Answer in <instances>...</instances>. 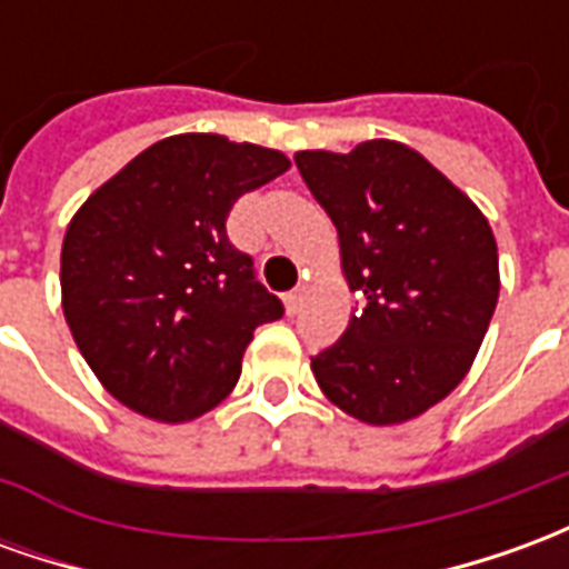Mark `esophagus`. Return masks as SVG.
I'll use <instances>...</instances> for the list:
<instances>
[{
  "label": "esophagus",
  "mask_w": 569,
  "mask_h": 569,
  "mask_svg": "<svg viewBox=\"0 0 569 569\" xmlns=\"http://www.w3.org/2000/svg\"><path fill=\"white\" fill-rule=\"evenodd\" d=\"M301 305H305V292H289V296L283 298V308L289 317H296L298 310H301Z\"/></svg>",
  "instance_id": "obj_1"
}]
</instances>
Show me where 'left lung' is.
<instances>
[{
  "mask_svg": "<svg viewBox=\"0 0 569 569\" xmlns=\"http://www.w3.org/2000/svg\"><path fill=\"white\" fill-rule=\"evenodd\" d=\"M296 163L338 228L341 273L359 301L341 341L310 359L313 378L369 427L420 418L472 369L497 308L488 219L406 142L305 149Z\"/></svg>",
  "mask_w": 569,
  "mask_h": 569,
  "instance_id": "8db88e82",
  "label": "left lung"
}]
</instances>
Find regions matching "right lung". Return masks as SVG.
Returning <instances> with one entry per match:
<instances>
[{"instance_id": "right-lung-1", "label": "right lung", "mask_w": 569, "mask_h": 569, "mask_svg": "<svg viewBox=\"0 0 569 569\" xmlns=\"http://www.w3.org/2000/svg\"><path fill=\"white\" fill-rule=\"evenodd\" d=\"M283 151L176 133L124 163L69 219L60 305L106 393L158 423L198 420L234 390L280 298L228 243L237 200L286 173Z\"/></svg>"}]
</instances>
